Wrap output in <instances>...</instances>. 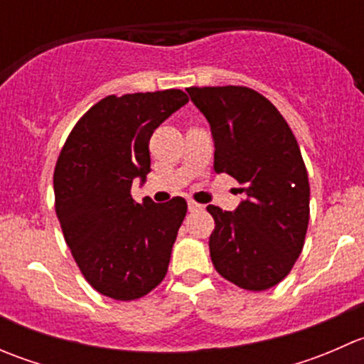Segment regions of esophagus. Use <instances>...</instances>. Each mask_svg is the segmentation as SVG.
I'll use <instances>...</instances> for the list:
<instances>
[{
  "instance_id": "esophagus-1",
  "label": "esophagus",
  "mask_w": 364,
  "mask_h": 364,
  "mask_svg": "<svg viewBox=\"0 0 364 364\" xmlns=\"http://www.w3.org/2000/svg\"><path fill=\"white\" fill-rule=\"evenodd\" d=\"M204 205L203 204H199V203H196V200H188V209L190 211H200V209H203Z\"/></svg>"
}]
</instances>
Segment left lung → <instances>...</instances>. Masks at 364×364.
<instances>
[{
  "label": "left lung",
  "mask_w": 364,
  "mask_h": 364,
  "mask_svg": "<svg viewBox=\"0 0 364 364\" xmlns=\"http://www.w3.org/2000/svg\"><path fill=\"white\" fill-rule=\"evenodd\" d=\"M211 124L215 172L243 185L236 211L208 205L209 253L225 280L247 291L280 284L296 264L310 218V183L299 146L278 109L247 86L188 87Z\"/></svg>",
  "instance_id": "obj_1"
}]
</instances>
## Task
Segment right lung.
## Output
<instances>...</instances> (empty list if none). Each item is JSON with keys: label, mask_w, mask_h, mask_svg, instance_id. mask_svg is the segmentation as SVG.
Segmentation results:
<instances>
[{"label": "right lung", "mask_w": 364, "mask_h": 364, "mask_svg": "<svg viewBox=\"0 0 364 364\" xmlns=\"http://www.w3.org/2000/svg\"><path fill=\"white\" fill-rule=\"evenodd\" d=\"M188 102L181 90L102 98L68 134L54 167V208L70 252L100 294L132 301L167 274L186 200L132 197L149 172L153 132Z\"/></svg>", "instance_id": "add662e5"}]
</instances>
